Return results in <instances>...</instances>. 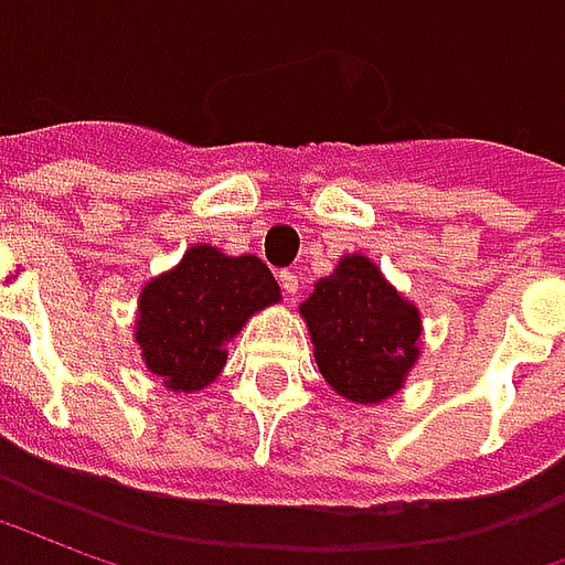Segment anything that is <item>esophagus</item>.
<instances>
[{"label":"esophagus","mask_w":565,"mask_h":565,"mask_svg":"<svg viewBox=\"0 0 565 565\" xmlns=\"http://www.w3.org/2000/svg\"><path fill=\"white\" fill-rule=\"evenodd\" d=\"M278 281H281L284 294L296 296V290H299V275H296V271H290V269L278 271Z\"/></svg>","instance_id":"34e87169"}]
</instances>
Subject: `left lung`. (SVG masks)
Here are the masks:
<instances>
[{
    "mask_svg": "<svg viewBox=\"0 0 565 565\" xmlns=\"http://www.w3.org/2000/svg\"><path fill=\"white\" fill-rule=\"evenodd\" d=\"M315 360L332 391L351 403H381L403 387L417 360L420 318L372 259L344 257L302 302Z\"/></svg>",
    "mask_w": 565,
    "mask_h": 565,
    "instance_id": "obj_1",
    "label": "left lung"
}]
</instances>
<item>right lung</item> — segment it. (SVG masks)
Listing matches in <instances>:
<instances>
[{
	"label": "right lung",
	"instance_id": "right-lung-1",
	"mask_svg": "<svg viewBox=\"0 0 565 565\" xmlns=\"http://www.w3.org/2000/svg\"><path fill=\"white\" fill-rule=\"evenodd\" d=\"M278 299V281L257 257H223L217 247H190L139 299L136 339L145 366L172 391H202L217 379L226 344L245 320Z\"/></svg>",
	"mask_w": 565,
	"mask_h": 565
}]
</instances>
